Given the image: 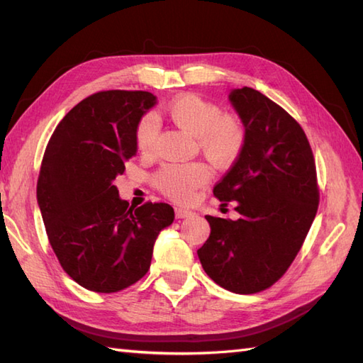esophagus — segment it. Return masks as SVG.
Returning a JSON list of instances; mask_svg holds the SVG:
<instances>
[{"instance_id":"esophagus-1","label":"esophagus","mask_w":363,"mask_h":363,"mask_svg":"<svg viewBox=\"0 0 363 363\" xmlns=\"http://www.w3.org/2000/svg\"><path fill=\"white\" fill-rule=\"evenodd\" d=\"M174 213H176V218H189L190 215H194V212L190 209H186V207H176Z\"/></svg>"}]
</instances>
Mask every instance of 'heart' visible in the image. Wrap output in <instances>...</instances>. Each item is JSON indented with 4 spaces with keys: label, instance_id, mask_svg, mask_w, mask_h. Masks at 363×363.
I'll return each mask as SVG.
<instances>
[{
    "label": "heart",
    "instance_id": "heart-1",
    "mask_svg": "<svg viewBox=\"0 0 363 363\" xmlns=\"http://www.w3.org/2000/svg\"><path fill=\"white\" fill-rule=\"evenodd\" d=\"M168 118L184 133L195 137L204 156L218 167H226L243 150L245 130L235 118L223 115L218 106L195 95H182L167 106ZM159 125L154 115H146L135 130V142L142 152H150L156 143ZM209 169L203 164L167 165L156 174L162 194L189 201L195 190L209 181Z\"/></svg>",
    "mask_w": 363,
    "mask_h": 363
}]
</instances>
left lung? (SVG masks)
<instances>
[{"label":"left lung","instance_id":"8db88e82","mask_svg":"<svg viewBox=\"0 0 363 363\" xmlns=\"http://www.w3.org/2000/svg\"><path fill=\"white\" fill-rule=\"evenodd\" d=\"M245 129L243 150L213 187L237 201L238 220L206 215L211 235L198 250L204 272L234 293L268 289L287 272L318 209L317 172L304 130L260 91H229Z\"/></svg>","mask_w":363,"mask_h":363}]
</instances>
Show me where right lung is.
Instances as JSON below:
<instances>
[{
    "label": "right lung",
    "instance_id": "add662e5",
    "mask_svg": "<svg viewBox=\"0 0 363 363\" xmlns=\"http://www.w3.org/2000/svg\"><path fill=\"white\" fill-rule=\"evenodd\" d=\"M156 103L150 91H98L65 115L46 146L37 203L64 272L87 290L113 293L142 279L157 235L174 220L169 204L134 209L113 186Z\"/></svg>",
    "mask_w": 363,
    "mask_h": 363
}]
</instances>
